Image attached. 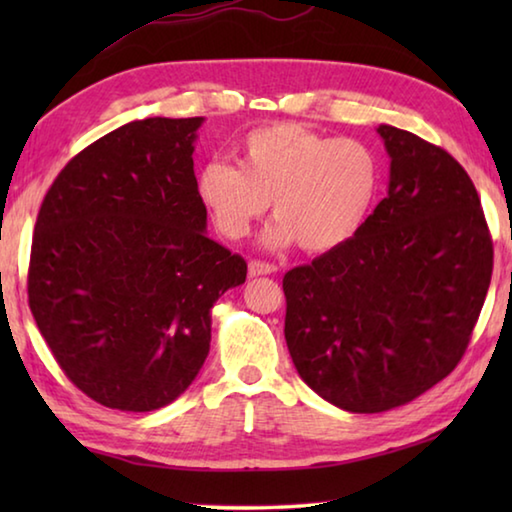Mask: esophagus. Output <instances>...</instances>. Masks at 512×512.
<instances>
[{"instance_id": "1", "label": "esophagus", "mask_w": 512, "mask_h": 512, "mask_svg": "<svg viewBox=\"0 0 512 512\" xmlns=\"http://www.w3.org/2000/svg\"><path fill=\"white\" fill-rule=\"evenodd\" d=\"M277 271L275 264H266V262H257V259H253V262L248 264V275L250 277H259V275H273Z\"/></svg>"}]
</instances>
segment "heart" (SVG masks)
<instances>
[{
  "instance_id": "heart-1",
  "label": "heart",
  "mask_w": 512,
  "mask_h": 512,
  "mask_svg": "<svg viewBox=\"0 0 512 512\" xmlns=\"http://www.w3.org/2000/svg\"><path fill=\"white\" fill-rule=\"evenodd\" d=\"M237 162H207L196 192L225 239L246 237L273 201L268 248L298 241L307 253H329L357 235L375 201L379 160L363 142L273 124L250 131Z\"/></svg>"
}]
</instances>
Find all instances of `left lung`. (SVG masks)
Here are the masks:
<instances>
[{
    "label": "left lung",
    "mask_w": 512,
    "mask_h": 512,
    "mask_svg": "<svg viewBox=\"0 0 512 512\" xmlns=\"http://www.w3.org/2000/svg\"><path fill=\"white\" fill-rule=\"evenodd\" d=\"M388 194L348 244L284 275V339L302 381L350 413H381L461 361L492 275V241L452 155L379 124Z\"/></svg>",
    "instance_id": "left-lung-1"
}]
</instances>
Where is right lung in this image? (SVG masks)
Here are the masks:
<instances>
[{"mask_svg": "<svg viewBox=\"0 0 512 512\" xmlns=\"http://www.w3.org/2000/svg\"><path fill=\"white\" fill-rule=\"evenodd\" d=\"M203 117L119 126L58 173L31 244L29 307L58 366L108 409L183 395L212 341V307L246 282L207 237L194 142Z\"/></svg>", "mask_w": 512, "mask_h": 512, "instance_id": "right-lung-1", "label": "right lung"}]
</instances>
